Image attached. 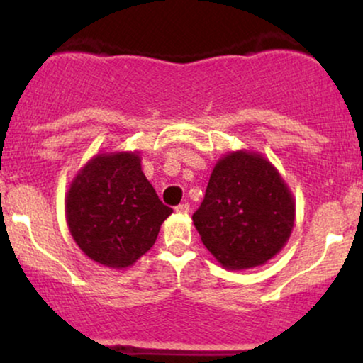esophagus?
<instances>
[{"label": "esophagus", "instance_id": "esophagus-1", "mask_svg": "<svg viewBox=\"0 0 363 363\" xmlns=\"http://www.w3.org/2000/svg\"><path fill=\"white\" fill-rule=\"evenodd\" d=\"M175 213H178V215H188L190 213V205L188 203H183V205H178L175 208Z\"/></svg>", "mask_w": 363, "mask_h": 363}]
</instances>
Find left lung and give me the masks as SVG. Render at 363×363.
Here are the masks:
<instances>
[{
  "label": "left lung",
  "mask_w": 363,
  "mask_h": 363,
  "mask_svg": "<svg viewBox=\"0 0 363 363\" xmlns=\"http://www.w3.org/2000/svg\"><path fill=\"white\" fill-rule=\"evenodd\" d=\"M296 198L277 168L255 150L228 152L215 163L193 225L215 259L231 271L272 259L289 241Z\"/></svg>",
  "instance_id": "8db88e82"
}]
</instances>
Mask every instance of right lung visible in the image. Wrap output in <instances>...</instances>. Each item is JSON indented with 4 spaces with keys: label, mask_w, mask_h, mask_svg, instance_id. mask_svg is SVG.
<instances>
[{
    "label": "right lung",
    "mask_w": 363,
    "mask_h": 363,
    "mask_svg": "<svg viewBox=\"0 0 363 363\" xmlns=\"http://www.w3.org/2000/svg\"><path fill=\"white\" fill-rule=\"evenodd\" d=\"M67 228L84 255L112 269H127L155 245L173 210L158 200L142 172L138 150L99 152L69 183Z\"/></svg>",
    "instance_id": "right-lung-1"
}]
</instances>
